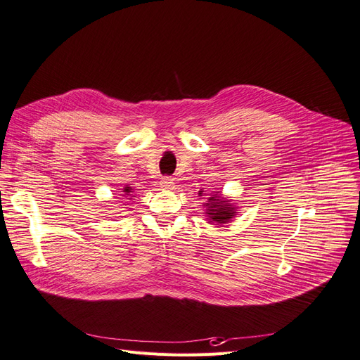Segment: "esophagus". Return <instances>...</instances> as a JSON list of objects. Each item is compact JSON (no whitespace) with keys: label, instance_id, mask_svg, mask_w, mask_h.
I'll return each mask as SVG.
<instances>
[{"label":"esophagus","instance_id":"esophagus-1","mask_svg":"<svg viewBox=\"0 0 360 360\" xmlns=\"http://www.w3.org/2000/svg\"><path fill=\"white\" fill-rule=\"evenodd\" d=\"M160 185H161V188L170 190V188L175 187V182H173V179H172V178H169V176H165V178H161V181H160Z\"/></svg>","mask_w":360,"mask_h":360}]
</instances>
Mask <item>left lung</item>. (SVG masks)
I'll use <instances>...</instances> for the list:
<instances>
[{
    "label": "left lung",
    "instance_id": "obj_1",
    "mask_svg": "<svg viewBox=\"0 0 360 360\" xmlns=\"http://www.w3.org/2000/svg\"><path fill=\"white\" fill-rule=\"evenodd\" d=\"M202 194V193H200ZM210 202H211V207H210V218H211V223H227L229 219L233 217L235 214V207H231V205L224 203V202H219V199H215V197H210Z\"/></svg>",
    "mask_w": 360,
    "mask_h": 360
}]
</instances>
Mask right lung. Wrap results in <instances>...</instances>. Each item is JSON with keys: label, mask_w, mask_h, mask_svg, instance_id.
I'll use <instances>...</instances> for the list:
<instances>
[{"label": "right lung", "mask_w": 360, "mask_h": 360, "mask_svg": "<svg viewBox=\"0 0 360 360\" xmlns=\"http://www.w3.org/2000/svg\"><path fill=\"white\" fill-rule=\"evenodd\" d=\"M130 190H131L130 187H125V188H124V191H125V193H130ZM129 195H131V194H129Z\"/></svg>", "instance_id": "obj_1"}]
</instances>
